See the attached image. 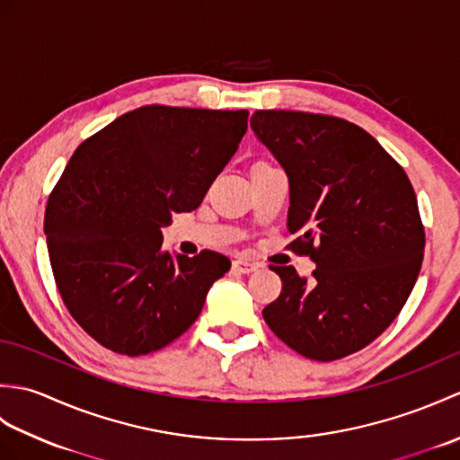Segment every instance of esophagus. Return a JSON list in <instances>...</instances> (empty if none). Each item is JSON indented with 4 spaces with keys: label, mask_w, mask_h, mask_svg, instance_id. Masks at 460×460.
<instances>
[{
    "label": "esophagus",
    "mask_w": 460,
    "mask_h": 460,
    "mask_svg": "<svg viewBox=\"0 0 460 460\" xmlns=\"http://www.w3.org/2000/svg\"><path fill=\"white\" fill-rule=\"evenodd\" d=\"M233 269L241 272V275H251V272H255L259 269V265H257V262L237 259V261H233Z\"/></svg>",
    "instance_id": "1"
}]
</instances>
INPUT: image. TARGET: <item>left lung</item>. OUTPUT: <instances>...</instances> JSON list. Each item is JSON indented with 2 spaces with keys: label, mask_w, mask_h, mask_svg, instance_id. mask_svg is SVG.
<instances>
[{
  "label": "left lung",
  "mask_w": 460,
  "mask_h": 460,
  "mask_svg": "<svg viewBox=\"0 0 460 460\" xmlns=\"http://www.w3.org/2000/svg\"><path fill=\"white\" fill-rule=\"evenodd\" d=\"M251 128L288 175V247L316 262L312 282L272 267L282 290L262 318L300 356L346 358L392 324L415 287L425 229L413 185L344 119L257 111Z\"/></svg>",
  "instance_id": "8db88e82"
}]
</instances>
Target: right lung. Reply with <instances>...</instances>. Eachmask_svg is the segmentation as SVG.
<instances>
[{
    "instance_id": "obj_1",
    "label": "right lung",
    "mask_w": 460,
    "mask_h": 460,
    "mask_svg": "<svg viewBox=\"0 0 460 460\" xmlns=\"http://www.w3.org/2000/svg\"><path fill=\"white\" fill-rule=\"evenodd\" d=\"M247 111L150 104L86 138L49 195L57 288L86 334L144 356L180 338L229 270L221 252L162 251L172 213L199 208L247 132Z\"/></svg>"
}]
</instances>
